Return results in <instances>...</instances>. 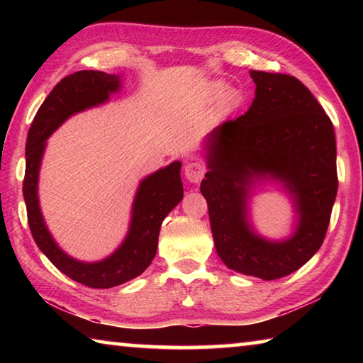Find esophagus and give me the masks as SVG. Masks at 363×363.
Wrapping results in <instances>:
<instances>
[{
    "label": "esophagus",
    "mask_w": 363,
    "mask_h": 363,
    "mask_svg": "<svg viewBox=\"0 0 363 363\" xmlns=\"http://www.w3.org/2000/svg\"><path fill=\"white\" fill-rule=\"evenodd\" d=\"M184 173H186V177L190 182L199 184L205 177L206 168L201 162H190V163L186 164V169H184Z\"/></svg>",
    "instance_id": "1"
}]
</instances>
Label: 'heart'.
Segmentation results:
<instances>
[{"instance_id": "b5f03b06", "label": "heart", "mask_w": 363, "mask_h": 363, "mask_svg": "<svg viewBox=\"0 0 363 363\" xmlns=\"http://www.w3.org/2000/svg\"><path fill=\"white\" fill-rule=\"evenodd\" d=\"M218 91H223V84H218Z\"/></svg>"}]
</instances>
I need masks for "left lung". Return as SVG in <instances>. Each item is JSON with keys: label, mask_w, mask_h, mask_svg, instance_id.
Instances as JSON below:
<instances>
[{"label": "left lung", "mask_w": 363, "mask_h": 363, "mask_svg": "<svg viewBox=\"0 0 363 363\" xmlns=\"http://www.w3.org/2000/svg\"><path fill=\"white\" fill-rule=\"evenodd\" d=\"M251 78L256 93L248 112L220 123L208 138L210 171L200 190L225 266L274 280L322 247L337 190L336 139L333 123L298 78L256 70ZM266 175L284 184L297 208V230L284 242L256 236L247 223L249 186Z\"/></svg>", "instance_id": "left-lung-1"}]
</instances>
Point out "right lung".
Here are the masks:
<instances>
[{
  "label": "right lung",
  "mask_w": 363,
  "mask_h": 363,
  "mask_svg": "<svg viewBox=\"0 0 363 363\" xmlns=\"http://www.w3.org/2000/svg\"><path fill=\"white\" fill-rule=\"evenodd\" d=\"M120 88V77L97 70H82L60 79L41 104L28 130L26 145L23 199L33 240L46 257L67 277L91 288H112L138 277L150 266L157 253L163 219L184 195L181 162L147 176L139 184L133 203L130 230L121 247L99 262L70 257L54 242L43 220L38 203V173L46 139L73 113L99 106Z\"/></svg>",
  "instance_id": "obj_1"
}]
</instances>
